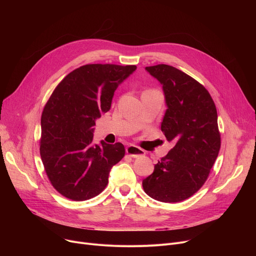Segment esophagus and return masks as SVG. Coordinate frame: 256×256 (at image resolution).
I'll use <instances>...</instances> for the list:
<instances>
[{
	"mask_svg": "<svg viewBox=\"0 0 256 256\" xmlns=\"http://www.w3.org/2000/svg\"><path fill=\"white\" fill-rule=\"evenodd\" d=\"M126 152L132 158H140L145 156V152L135 145H128L126 148Z\"/></svg>",
	"mask_w": 256,
	"mask_h": 256,
	"instance_id": "esophagus-1",
	"label": "esophagus"
}]
</instances>
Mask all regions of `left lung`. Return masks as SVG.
I'll return each instance as SVG.
<instances>
[{
	"label": "left lung",
	"mask_w": 256,
	"mask_h": 256,
	"mask_svg": "<svg viewBox=\"0 0 256 256\" xmlns=\"http://www.w3.org/2000/svg\"><path fill=\"white\" fill-rule=\"evenodd\" d=\"M162 85L167 110L160 130L174 147L143 180L145 193L162 202H180L204 186L216 160L221 138L218 115L208 91L176 67H145Z\"/></svg>",
	"instance_id": "obj_1"
}]
</instances>
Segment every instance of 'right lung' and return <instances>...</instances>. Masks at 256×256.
Returning a JSON list of instances; mask_svg holds the SVG:
<instances>
[{
	"label": "right lung",
	"instance_id": "obj_1",
	"mask_svg": "<svg viewBox=\"0 0 256 256\" xmlns=\"http://www.w3.org/2000/svg\"><path fill=\"white\" fill-rule=\"evenodd\" d=\"M136 70V65L87 64L67 74L52 93L42 115L40 156L50 184L66 198L98 196L124 156L119 142L94 143L93 126L110 110L117 87Z\"/></svg>",
	"mask_w": 256,
	"mask_h": 256
}]
</instances>
